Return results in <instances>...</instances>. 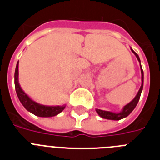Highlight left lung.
Masks as SVG:
<instances>
[{"label":"left lung","instance_id":"left-lung-1","mask_svg":"<svg viewBox=\"0 0 160 160\" xmlns=\"http://www.w3.org/2000/svg\"><path fill=\"white\" fill-rule=\"evenodd\" d=\"M131 49V51L135 55L136 58L138 60V62L140 63V68H141V74H142V84L141 87H140L139 90H138V93L137 95L135 96L134 99L130 101V103H128L127 105H125L123 108H122V110L121 111L120 113H113V112H110V111H105V110H101V109H96V111H97V113H98L100 117H101L102 118L105 119H109V120H121V119L124 118H126V117L128 116L130 113H131L132 111L134 110V108L136 107L137 104H138V101H139L140 96H141L142 91V88H143V71H142V68L141 66V61H140L139 57H138V54L135 53L134 51V50Z\"/></svg>","mask_w":160,"mask_h":160}]
</instances>
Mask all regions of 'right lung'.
I'll return each instance as SVG.
<instances>
[{
  "label": "right lung",
  "mask_w": 160,
  "mask_h": 160,
  "mask_svg": "<svg viewBox=\"0 0 160 160\" xmlns=\"http://www.w3.org/2000/svg\"><path fill=\"white\" fill-rule=\"evenodd\" d=\"M18 62L17 63L14 73V84L17 95L19 101L25 109L33 114L42 118H50L56 116L64 109L66 105H56V106H48V105H40L29 97L21 88L18 82Z\"/></svg>",
  "instance_id": "add662e5"
}]
</instances>
